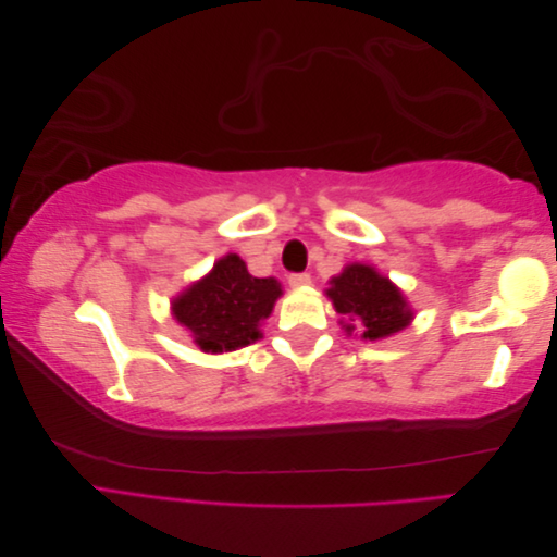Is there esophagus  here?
<instances>
[{
  "label": "esophagus",
  "mask_w": 557,
  "mask_h": 557,
  "mask_svg": "<svg viewBox=\"0 0 557 557\" xmlns=\"http://www.w3.org/2000/svg\"><path fill=\"white\" fill-rule=\"evenodd\" d=\"M289 285H292L294 289L309 287V285H311V275H309V272H292V275H289Z\"/></svg>",
  "instance_id": "obj_1"
}]
</instances>
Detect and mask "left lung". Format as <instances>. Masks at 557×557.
Listing matches in <instances>:
<instances>
[{
    "instance_id": "1",
    "label": "left lung",
    "mask_w": 557,
    "mask_h": 557,
    "mask_svg": "<svg viewBox=\"0 0 557 557\" xmlns=\"http://www.w3.org/2000/svg\"><path fill=\"white\" fill-rule=\"evenodd\" d=\"M335 311L347 318L345 330L351 335L354 327L361 330V339H383L399 333L411 323V309L401 292L381 275L375 268L351 263L330 280L325 292ZM358 325L354 326L352 323Z\"/></svg>"
}]
</instances>
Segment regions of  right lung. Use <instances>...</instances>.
I'll return each instance as SVG.
<instances>
[{"instance_id": "obj_1", "label": "right lung", "mask_w": 557, "mask_h": 557, "mask_svg": "<svg viewBox=\"0 0 557 557\" xmlns=\"http://www.w3.org/2000/svg\"><path fill=\"white\" fill-rule=\"evenodd\" d=\"M280 294L275 277H253L244 260L230 253L172 301V313L200 349L222 354L263 335L260 323L272 313Z\"/></svg>"}]
</instances>
